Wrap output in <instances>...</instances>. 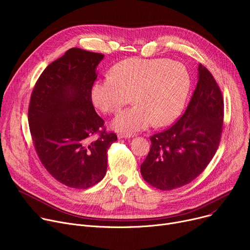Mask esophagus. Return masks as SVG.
Returning a JSON list of instances; mask_svg holds the SVG:
<instances>
[{
    "label": "esophagus",
    "mask_w": 250,
    "mask_h": 250,
    "mask_svg": "<svg viewBox=\"0 0 250 250\" xmlns=\"http://www.w3.org/2000/svg\"><path fill=\"white\" fill-rule=\"evenodd\" d=\"M130 137H133V134H130V133H119L118 134V138H130Z\"/></svg>",
    "instance_id": "1"
}]
</instances>
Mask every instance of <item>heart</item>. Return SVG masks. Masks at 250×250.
Here are the masks:
<instances>
[{"instance_id":"heart-1","label":"heart","mask_w":250,"mask_h":250,"mask_svg":"<svg viewBox=\"0 0 250 250\" xmlns=\"http://www.w3.org/2000/svg\"><path fill=\"white\" fill-rule=\"evenodd\" d=\"M110 74L93 83L91 101L102 112L116 114L132 97L135 104L113 121L116 129L127 132L152 123H172L181 113L191 85L185 65L169 59L129 58L116 64Z\"/></svg>"}]
</instances>
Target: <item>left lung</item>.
<instances>
[{
	"label": "left lung",
	"mask_w": 250,
	"mask_h": 250,
	"mask_svg": "<svg viewBox=\"0 0 250 250\" xmlns=\"http://www.w3.org/2000/svg\"><path fill=\"white\" fill-rule=\"evenodd\" d=\"M224 99L209 71L198 65V81L183 116L150 137L151 147L140 166L144 179L161 190L182 187L203 173L219 147Z\"/></svg>",
	"instance_id": "8db88e82"
}]
</instances>
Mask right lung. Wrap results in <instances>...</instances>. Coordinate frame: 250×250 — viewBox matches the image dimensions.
<instances>
[{"label":"right lung","mask_w":250,"mask_h":250,"mask_svg":"<svg viewBox=\"0 0 250 250\" xmlns=\"http://www.w3.org/2000/svg\"><path fill=\"white\" fill-rule=\"evenodd\" d=\"M104 55L72 47L47 66L31 93L28 123L38 156L56 180L76 189L105 175L108 149L117 140L106 132L91 101L97 67ZM97 135V139L91 137Z\"/></svg>","instance_id":"1"}]
</instances>
